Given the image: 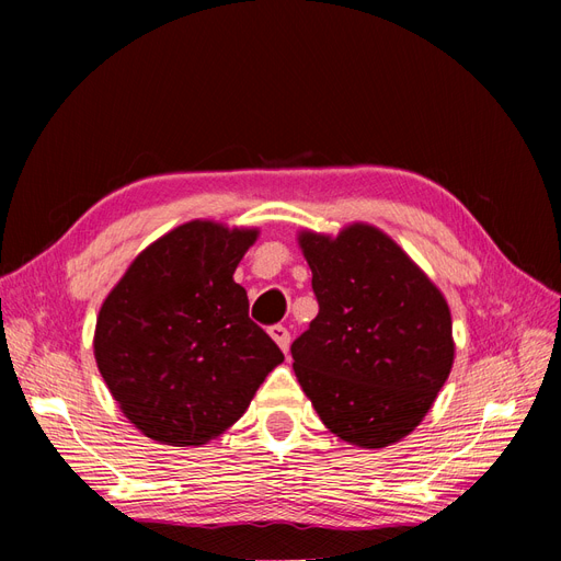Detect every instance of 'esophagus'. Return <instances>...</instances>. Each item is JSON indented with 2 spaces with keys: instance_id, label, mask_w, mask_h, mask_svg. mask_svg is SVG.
<instances>
[{
  "instance_id": "34e87169",
  "label": "esophagus",
  "mask_w": 561,
  "mask_h": 561,
  "mask_svg": "<svg viewBox=\"0 0 561 561\" xmlns=\"http://www.w3.org/2000/svg\"><path fill=\"white\" fill-rule=\"evenodd\" d=\"M268 334H271V339H274V342L280 346L283 353L290 351V332H287L285 325H271V328H268Z\"/></svg>"
}]
</instances>
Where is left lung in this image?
I'll return each mask as SVG.
<instances>
[{
  "label": "left lung",
  "instance_id": "1",
  "mask_svg": "<svg viewBox=\"0 0 561 561\" xmlns=\"http://www.w3.org/2000/svg\"><path fill=\"white\" fill-rule=\"evenodd\" d=\"M318 316L293 342L295 375L322 423L377 449L412 433L454 363L445 297L375 227L301 233Z\"/></svg>",
  "mask_w": 561,
  "mask_h": 561
}]
</instances>
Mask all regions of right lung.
<instances>
[{
    "label": "right lung",
    "mask_w": 561,
    "mask_h": 561,
    "mask_svg": "<svg viewBox=\"0 0 561 561\" xmlns=\"http://www.w3.org/2000/svg\"><path fill=\"white\" fill-rule=\"evenodd\" d=\"M254 229L190 222L138 254L95 325V363L147 437L196 447L243 416L283 351L233 280Z\"/></svg>",
    "instance_id": "right-lung-1"
}]
</instances>
